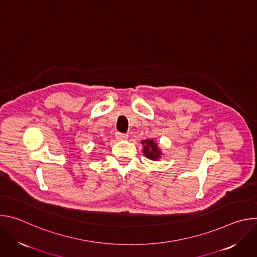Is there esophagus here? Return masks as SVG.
<instances>
[{"label":"esophagus","mask_w":257,"mask_h":257,"mask_svg":"<svg viewBox=\"0 0 257 257\" xmlns=\"http://www.w3.org/2000/svg\"><path fill=\"white\" fill-rule=\"evenodd\" d=\"M116 138L118 140H126V139H128V135L123 134V133H116Z\"/></svg>","instance_id":"obj_1"}]
</instances>
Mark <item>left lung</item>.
Returning <instances> with one entry per match:
<instances>
[{
    "instance_id": "8db88e82",
    "label": "left lung",
    "mask_w": 257,
    "mask_h": 257,
    "mask_svg": "<svg viewBox=\"0 0 257 257\" xmlns=\"http://www.w3.org/2000/svg\"><path fill=\"white\" fill-rule=\"evenodd\" d=\"M141 144L143 145L142 153L145 158H148L151 161L157 162L162 158V150L160 149L159 144L154 139H146L142 140Z\"/></svg>"
}]
</instances>
